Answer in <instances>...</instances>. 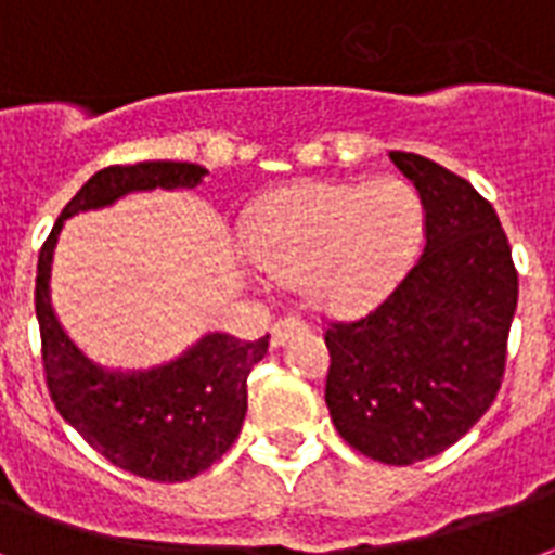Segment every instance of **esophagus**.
<instances>
[{
    "label": "esophagus",
    "instance_id": "34e87169",
    "mask_svg": "<svg viewBox=\"0 0 555 555\" xmlns=\"http://www.w3.org/2000/svg\"><path fill=\"white\" fill-rule=\"evenodd\" d=\"M306 328V323L302 320H296V317H285V320H279L276 325H273V332H270V344L276 346H285L294 334H299Z\"/></svg>",
    "mask_w": 555,
    "mask_h": 555
}]
</instances>
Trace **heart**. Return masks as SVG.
Wrapping results in <instances>:
<instances>
[{"mask_svg":"<svg viewBox=\"0 0 555 555\" xmlns=\"http://www.w3.org/2000/svg\"><path fill=\"white\" fill-rule=\"evenodd\" d=\"M425 209L399 177L372 183H299L270 194L247 223L249 261L325 314L384 302L416 259Z\"/></svg>","mask_w":555,"mask_h":555,"instance_id":"b5f03b06","label":"heart"}]
</instances>
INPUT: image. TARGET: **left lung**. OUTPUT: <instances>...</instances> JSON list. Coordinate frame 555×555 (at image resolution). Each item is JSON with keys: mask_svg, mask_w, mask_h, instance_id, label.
<instances>
[{"mask_svg": "<svg viewBox=\"0 0 555 555\" xmlns=\"http://www.w3.org/2000/svg\"><path fill=\"white\" fill-rule=\"evenodd\" d=\"M390 159L416 185L425 253L370 317L325 332V404L354 451L410 465L454 446L501 390L518 273L475 185L418 154Z\"/></svg>", "mask_w": 555, "mask_h": 555, "instance_id": "left-lung-1", "label": "left lung"}]
</instances>
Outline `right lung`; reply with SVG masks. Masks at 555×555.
Segmentation results:
<instances>
[{"label":"right lung","instance_id":"add662e5","mask_svg":"<svg viewBox=\"0 0 555 555\" xmlns=\"http://www.w3.org/2000/svg\"><path fill=\"white\" fill-rule=\"evenodd\" d=\"M206 175L203 165L171 159L109 165L66 203L37 261L34 306L54 408L109 463L156 483L189 480L230 451L247 416V375L268 354V337L241 344L206 332L177 358L147 370L99 363L54 314V247L63 223L80 211L107 209L133 192L194 189Z\"/></svg>","mask_w":555,"mask_h":555}]
</instances>
